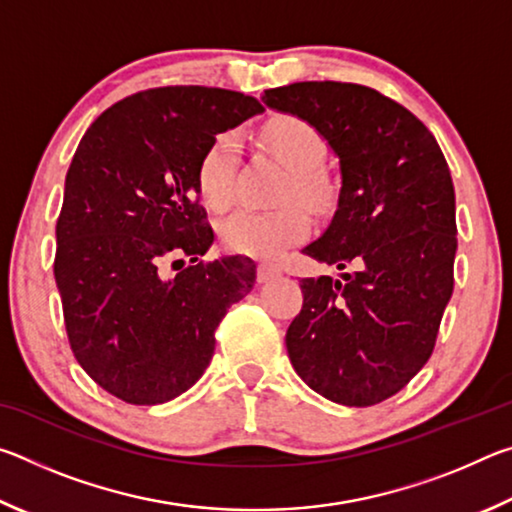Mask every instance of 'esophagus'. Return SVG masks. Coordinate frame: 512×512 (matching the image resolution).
Segmentation results:
<instances>
[{"label":"esophagus","instance_id":"esophagus-1","mask_svg":"<svg viewBox=\"0 0 512 512\" xmlns=\"http://www.w3.org/2000/svg\"><path fill=\"white\" fill-rule=\"evenodd\" d=\"M275 277H280V271H277V268L268 266V264H259V268H257V282H259V284L273 282Z\"/></svg>","mask_w":512,"mask_h":512}]
</instances>
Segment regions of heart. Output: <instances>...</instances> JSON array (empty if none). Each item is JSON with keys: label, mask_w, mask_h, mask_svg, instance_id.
<instances>
[{"label": "heart", "mask_w": 512, "mask_h": 512, "mask_svg": "<svg viewBox=\"0 0 512 512\" xmlns=\"http://www.w3.org/2000/svg\"><path fill=\"white\" fill-rule=\"evenodd\" d=\"M264 142L293 178V192L302 198L316 196L314 171L325 158L323 137L298 117H282L264 128ZM239 160L237 135L225 133L207 146L198 164V189L212 210L221 212L235 201V180ZM309 216L302 207L289 205L273 212L244 210L232 214L221 225V241L230 253L264 259L280 257L284 250L300 244L309 235Z\"/></svg>", "instance_id": "obj_1"}]
</instances>
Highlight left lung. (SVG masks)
<instances>
[{
	"label": "left lung",
	"mask_w": 512,
	"mask_h": 512,
	"mask_svg": "<svg viewBox=\"0 0 512 512\" xmlns=\"http://www.w3.org/2000/svg\"><path fill=\"white\" fill-rule=\"evenodd\" d=\"M271 110L307 121L339 160L327 230L302 253L357 271L305 277L287 329L300 379L343 406H372L431 357L454 291L456 198L436 137L393 99L357 83L305 81L266 90Z\"/></svg>",
	"instance_id": "8db88e82"
}]
</instances>
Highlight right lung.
Listing matches in <instances>:
<instances>
[{
    "instance_id": "obj_1",
    "label": "right lung",
    "mask_w": 512,
    "mask_h": 512,
    "mask_svg": "<svg viewBox=\"0 0 512 512\" xmlns=\"http://www.w3.org/2000/svg\"><path fill=\"white\" fill-rule=\"evenodd\" d=\"M259 112L241 92L155 88L101 112L74 153L54 277L76 361L119 400L151 406L189 391L210 366L225 311L253 289L250 257L199 262L173 278L159 266L210 250L198 164L216 135Z\"/></svg>"
}]
</instances>
